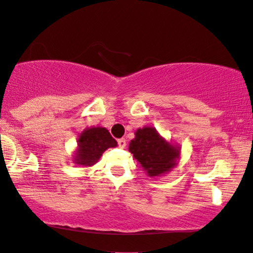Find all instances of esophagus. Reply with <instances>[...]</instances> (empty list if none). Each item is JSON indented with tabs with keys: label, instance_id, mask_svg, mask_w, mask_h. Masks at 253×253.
<instances>
[{
	"label": "esophagus",
	"instance_id": "esophagus-1",
	"mask_svg": "<svg viewBox=\"0 0 253 253\" xmlns=\"http://www.w3.org/2000/svg\"><path fill=\"white\" fill-rule=\"evenodd\" d=\"M117 144H119V147L124 148L126 146V140L124 139V138H121V139L117 140Z\"/></svg>",
	"mask_w": 253,
	"mask_h": 253
}]
</instances>
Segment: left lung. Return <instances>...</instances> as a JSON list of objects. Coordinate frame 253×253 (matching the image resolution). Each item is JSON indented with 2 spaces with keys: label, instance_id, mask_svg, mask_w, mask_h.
Returning <instances> with one entry per match:
<instances>
[{
  "label": "left lung",
  "instance_id": "left-lung-1",
  "mask_svg": "<svg viewBox=\"0 0 253 253\" xmlns=\"http://www.w3.org/2000/svg\"><path fill=\"white\" fill-rule=\"evenodd\" d=\"M129 151L151 177L160 176L174 168L176 159L179 157L178 148L167 143L153 127L147 126L136 131Z\"/></svg>",
  "mask_w": 253,
  "mask_h": 253
}]
</instances>
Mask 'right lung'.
<instances>
[{"mask_svg":"<svg viewBox=\"0 0 253 253\" xmlns=\"http://www.w3.org/2000/svg\"><path fill=\"white\" fill-rule=\"evenodd\" d=\"M115 146H117V141L105 127L86 129L79 136L78 150L75 155L76 164L82 166L94 165L107 148Z\"/></svg>","mask_w":253,"mask_h":253,"instance_id":"right-lung-1","label":"right lung"}]
</instances>
